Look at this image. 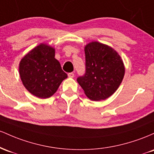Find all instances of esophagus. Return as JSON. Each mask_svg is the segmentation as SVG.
<instances>
[{
    "label": "esophagus",
    "mask_w": 154,
    "mask_h": 154,
    "mask_svg": "<svg viewBox=\"0 0 154 154\" xmlns=\"http://www.w3.org/2000/svg\"><path fill=\"white\" fill-rule=\"evenodd\" d=\"M68 77H69V78H73V77H75V74L72 73V72H71V73H69L68 74Z\"/></svg>",
    "instance_id": "obj_1"
}]
</instances>
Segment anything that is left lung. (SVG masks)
<instances>
[{
  "mask_svg": "<svg viewBox=\"0 0 154 154\" xmlns=\"http://www.w3.org/2000/svg\"><path fill=\"white\" fill-rule=\"evenodd\" d=\"M85 54V74L77 82L91 100L106 99L122 82L125 72L122 59L114 48L97 41L88 43Z\"/></svg>",
  "mask_w": 154,
  "mask_h": 154,
  "instance_id": "obj_1",
  "label": "left lung"
}]
</instances>
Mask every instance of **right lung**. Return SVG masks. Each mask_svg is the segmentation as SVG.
<instances>
[{"mask_svg": "<svg viewBox=\"0 0 154 154\" xmlns=\"http://www.w3.org/2000/svg\"><path fill=\"white\" fill-rule=\"evenodd\" d=\"M19 70L26 89L40 98L52 96L67 78L59 61L55 59V48L45 43L28 52L21 59Z\"/></svg>", "mask_w": 154, "mask_h": 154, "instance_id": "right-lung-1", "label": "right lung"}]
</instances>
